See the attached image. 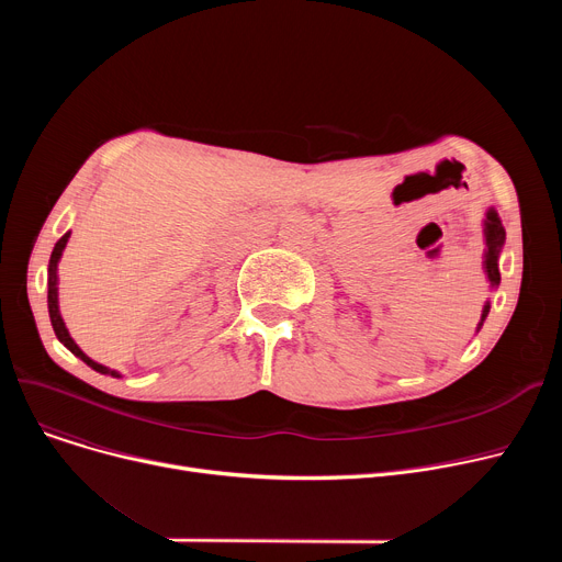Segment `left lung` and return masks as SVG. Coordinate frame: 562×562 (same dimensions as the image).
Returning <instances> with one entry per match:
<instances>
[{"label":"left lung","instance_id":"left-lung-1","mask_svg":"<svg viewBox=\"0 0 562 562\" xmlns=\"http://www.w3.org/2000/svg\"><path fill=\"white\" fill-rule=\"evenodd\" d=\"M483 232H485L483 269H485V276H487V280H490V286L494 289V286H498V282H501L498 255H501V248H504V244H506V229H504V225H501V218H498V214H496L494 210H487V214H485V229H483ZM487 314H490V303H485V307H483L481 323H479L476 330H481V326H483V321H485Z\"/></svg>","mask_w":562,"mask_h":562}]
</instances>
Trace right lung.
Here are the masks:
<instances>
[{
    "instance_id": "add662e5",
    "label": "right lung",
    "mask_w": 562,
    "mask_h": 562,
    "mask_svg": "<svg viewBox=\"0 0 562 562\" xmlns=\"http://www.w3.org/2000/svg\"><path fill=\"white\" fill-rule=\"evenodd\" d=\"M68 239H70V232H66V234L61 236V239L56 241V246H54V250H52V257H49V269H47V310H49L52 328H54L58 341H61V344L72 352V356H77L79 360H83L88 367L95 369L98 373L121 378V373H117V371H111L109 367L98 364V362H93L91 358L86 356V352H83V350L75 344V339L70 337V333H68V328H66V323H64V318H61V312H58V286H56V284H58V276H56V271H58V259H61Z\"/></svg>"
}]
</instances>
